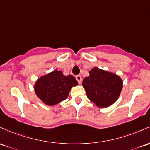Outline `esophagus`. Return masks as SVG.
Instances as JSON below:
<instances>
[{
  "instance_id": "1",
  "label": "esophagus",
  "mask_w": 150,
  "mask_h": 150,
  "mask_svg": "<svg viewBox=\"0 0 150 150\" xmlns=\"http://www.w3.org/2000/svg\"><path fill=\"white\" fill-rule=\"evenodd\" d=\"M76 81H78L79 83H81V81H82V78H81V76L80 75L76 76Z\"/></svg>"
}]
</instances>
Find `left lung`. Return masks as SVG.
<instances>
[{
    "label": "left lung",
    "mask_w": 150,
    "mask_h": 150,
    "mask_svg": "<svg viewBox=\"0 0 150 150\" xmlns=\"http://www.w3.org/2000/svg\"><path fill=\"white\" fill-rule=\"evenodd\" d=\"M84 78L82 85L87 96L97 106L111 105L118 98L122 88V81L118 76L95 67Z\"/></svg>",
    "instance_id": "left-lung-1"
}]
</instances>
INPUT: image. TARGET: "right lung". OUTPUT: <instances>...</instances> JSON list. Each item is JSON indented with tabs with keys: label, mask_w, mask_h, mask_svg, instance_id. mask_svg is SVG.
Masks as SVG:
<instances>
[{
	"label": "right lung",
	"mask_w": 150,
	"mask_h": 150,
	"mask_svg": "<svg viewBox=\"0 0 150 150\" xmlns=\"http://www.w3.org/2000/svg\"><path fill=\"white\" fill-rule=\"evenodd\" d=\"M78 85L72 75L64 76L60 71H54L39 79L35 86L39 98L48 105H54L65 100L71 88Z\"/></svg>",
	"instance_id": "1"
}]
</instances>
